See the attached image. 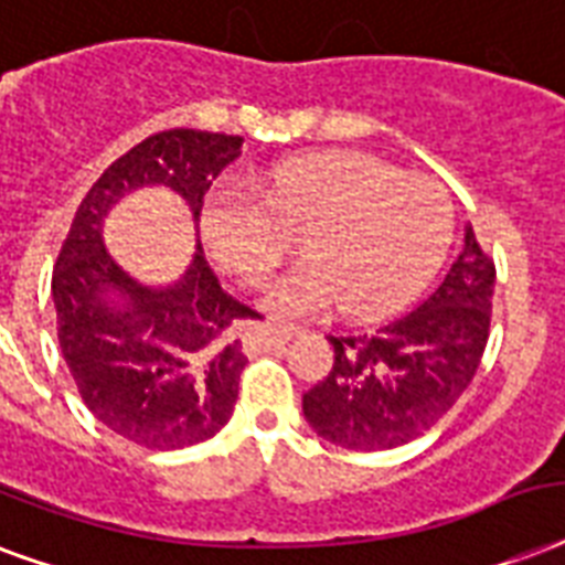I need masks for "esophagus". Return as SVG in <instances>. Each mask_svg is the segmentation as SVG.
Listing matches in <instances>:
<instances>
[{"label": "esophagus", "instance_id": "esophagus-1", "mask_svg": "<svg viewBox=\"0 0 565 565\" xmlns=\"http://www.w3.org/2000/svg\"><path fill=\"white\" fill-rule=\"evenodd\" d=\"M296 334H299V329H296V326L266 322V326H260V329H257V334H254V343H257V347H278V343H287V340H292Z\"/></svg>", "mask_w": 565, "mask_h": 565}]
</instances>
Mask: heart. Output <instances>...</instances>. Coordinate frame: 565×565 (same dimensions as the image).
Segmentation results:
<instances>
[{
    "instance_id": "b5f03b06",
    "label": "heart",
    "mask_w": 565,
    "mask_h": 565,
    "mask_svg": "<svg viewBox=\"0 0 565 565\" xmlns=\"http://www.w3.org/2000/svg\"><path fill=\"white\" fill-rule=\"evenodd\" d=\"M308 260L273 275L260 305L275 317L347 308L379 320L415 301L433 281L454 236V204L441 183L406 178L382 159L313 153L287 159L264 178L225 174L206 189L201 231L215 264L254 281L287 248V227Z\"/></svg>"
}]
</instances>
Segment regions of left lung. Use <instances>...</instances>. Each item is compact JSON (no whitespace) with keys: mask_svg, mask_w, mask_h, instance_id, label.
Listing matches in <instances>:
<instances>
[{"mask_svg":"<svg viewBox=\"0 0 565 565\" xmlns=\"http://www.w3.org/2000/svg\"><path fill=\"white\" fill-rule=\"evenodd\" d=\"M494 264L465 227L438 290L376 334L329 338V376L301 397L305 420L347 450H391L424 436L462 397L492 322Z\"/></svg>","mask_w":565,"mask_h":565,"instance_id":"1","label":"left lung"}]
</instances>
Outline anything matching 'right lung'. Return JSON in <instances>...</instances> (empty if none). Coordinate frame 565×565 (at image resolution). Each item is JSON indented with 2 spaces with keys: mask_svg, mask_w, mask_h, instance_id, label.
Returning a JSON list of instances; mask_svg holds the SVG:
<instances>
[{
  "mask_svg": "<svg viewBox=\"0 0 565 565\" xmlns=\"http://www.w3.org/2000/svg\"><path fill=\"white\" fill-rule=\"evenodd\" d=\"M243 153V136L166 129L115 159L82 198L53 273L58 343L85 406L111 433L180 450L213 438L234 415L245 367L236 329L260 313L222 290L195 239L186 273L166 287L136 281L106 252L111 206L168 189L195 222L206 189Z\"/></svg>",
  "mask_w": 565,
  "mask_h": 565,
  "instance_id": "obj_1",
  "label": "right lung"
}]
</instances>
